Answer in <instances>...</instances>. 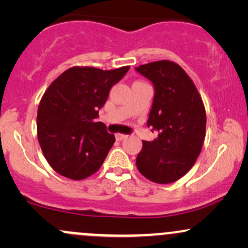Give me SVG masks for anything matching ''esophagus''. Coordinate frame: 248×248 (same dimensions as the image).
<instances>
[{
  "label": "esophagus",
  "mask_w": 248,
  "mask_h": 248,
  "mask_svg": "<svg viewBox=\"0 0 248 248\" xmlns=\"http://www.w3.org/2000/svg\"><path fill=\"white\" fill-rule=\"evenodd\" d=\"M128 135H126V134H121V133H118L115 135V138H116V140H119V141H121V140H124V139H126Z\"/></svg>",
  "instance_id": "esophagus-1"
}]
</instances>
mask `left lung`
Masks as SVG:
<instances>
[{
	"label": "left lung",
	"mask_w": 248,
	"mask_h": 248,
	"mask_svg": "<svg viewBox=\"0 0 248 248\" xmlns=\"http://www.w3.org/2000/svg\"><path fill=\"white\" fill-rule=\"evenodd\" d=\"M155 88L147 126L158 130L154 141H142L136 167L144 177L168 184L183 177L201 154L206 113L202 96L176 62L158 61L136 67Z\"/></svg>",
	"instance_id": "8db88e82"
}]
</instances>
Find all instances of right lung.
I'll return each mask as SVG.
<instances>
[{"instance_id":"right-lung-1","label":"right lung","mask_w":248,"mask_h":248,"mask_svg":"<svg viewBox=\"0 0 248 248\" xmlns=\"http://www.w3.org/2000/svg\"><path fill=\"white\" fill-rule=\"evenodd\" d=\"M128 70L73 66L45 91L37 112V136L45 158L59 175L79 181L102 166L115 136L95 119L110 88Z\"/></svg>"}]
</instances>
